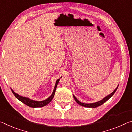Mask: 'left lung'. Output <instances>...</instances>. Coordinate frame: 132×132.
<instances>
[{
    "mask_svg": "<svg viewBox=\"0 0 132 132\" xmlns=\"http://www.w3.org/2000/svg\"><path fill=\"white\" fill-rule=\"evenodd\" d=\"M119 86V85H118ZM118 87V86L117 87V88L115 89V90L113 91L112 93L108 95V96H106V97H105L104 99H102L101 101L97 102H95V103H92V104H84V103H82L80 101H79V100H78L75 97V96L73 95V97H74V99L75 100V101L77 102V104H79L80 105H81L82 106H84V107H87V108H96V107H98L100 105H101L103 104L104 102H105L107 100H109V98H110L112 96L113 94H114L116 92V91H117V88Z\"/></svg>",
    "mask_w": 132,
    "mask_h": 132,
    "instance_id": "obj_1",
    "label": "left lung"
}]
</instances>
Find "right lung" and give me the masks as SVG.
<instances>
[{
  "mask_svg": "<svg viewBox=\"0 0 132 132\" xmlns=\"http://www.w3.org/2000/svg\"><path fill=\"white\" fill-rule=\"evenodd\" d=\"M59 80H60V79H57L56 82L54 90H53V93L52 94V95H51L50 97L48 98V99H46L45 100H44V101H34V100H30V99H29V98H28L21 97V96L19 95V94H17V93H14V91H13L12 89H11V90H12V93H13V94L14 95L15 97H16L18 100H20V101H21L22 102H23L24 104H26V105H27V106H30V107H32V108H37V107H42V106H44L46 105H48L51 101H52V100L53 99V97H54V95H55V91H56V87H57V84H58V82H59Z\"/></svg>",
  "mask_w": 132,
  "mask_h": 132,
  "instance_id": "add662e5",
  "label": "right lung"
}]
</instances>
